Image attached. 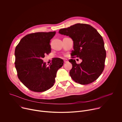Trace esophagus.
Masks as SVG:
<instances>
[{"label": "esophagus", "mask_w": 122, "mask_h": 122, "mask_svg": "<svg viewBox=\"0 0 122 122\" xmlns=\"http://www.w3.org/2000/svg\"><path fill=\"white\" fill-rule=\"evenodd\" d=\"M64 63H67L68 62V60L67 59H64Z\"/></svg>", "instance_id": "obj_1"}]
</instances>
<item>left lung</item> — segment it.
<instances>
[{
  "instance_id": "8db88e82",
  "label": "left lung",
  "mask_w": 122,
  "mask_h": 122,
  "mask_svg": "<svg viewBox=\"0 0 122 122\" xmlns=\"http://www.w3.org/2000/svg\"><path fill=\"white\" fill-rule=\"evenodd\" d=\"M59 33L68 36L73 41L72 65L69 71L71 78L81 84H88L95 81L102 73L106 52L102 36L97 30L88 24H76L67 28L61 29ZM79 57L82 60L77 64L73 58Z\"/></svg>"
}]
</instances>
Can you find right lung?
<instances>
[{"instance_id":"add662e5","label":"right lung","mask_w":122,"mask_h":122,"mask_svg":"<svg viewBox=\"0 0 122 122\" xmlns=\"http://www.w3.org/2000/svg\"><path fill=\"white\" fill-rule=\"evenodd\" d=\"M56 31L36 32L23 37L16 47L15 66L20 81L31 91H45L53 86L64 61L55 58L49 66L42 58L51 53L50 40Z\"/></svg>"}]
</instances>
